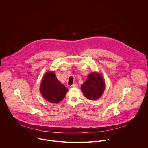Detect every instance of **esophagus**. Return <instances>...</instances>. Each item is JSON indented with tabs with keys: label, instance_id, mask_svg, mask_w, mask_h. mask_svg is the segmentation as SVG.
Instances as JSON below:
<instances>
[{
	"label": "esophagus",
	"instance_id": "esophagus-1",
	"mask_svg": "<svg viewBox=\"0 0 148 148\" xmlns=\"http://www.w3.org/2000/svg\"><path fill=\"white\" fill-rule=\"evenodd\" d=\"M78 87L77 83H74V84H73V85L70 86V87H71V88H73V87Z\"/></svg>",
	"mask_w": 148,
	"mask_h": 148
}]
</instances>
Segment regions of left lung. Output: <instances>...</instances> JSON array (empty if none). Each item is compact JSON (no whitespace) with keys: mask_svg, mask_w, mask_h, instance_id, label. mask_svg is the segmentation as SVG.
<instances>
[{"mask_svg":"<svg viewBox=\"0 0 148 148\" xmlns=\"http://www.w3.org/2000/svg\"><path fill=\"white\" fill-rule=\"evenodd\" d=\"M81 88L87 98L95 100L103 94L105 90V82L101 74L92 73L89 74Z\"/></svg>","mask_w":148,"mask_h":148,"instance_id":"8db88e82","label":"left lung"}]
</instances>
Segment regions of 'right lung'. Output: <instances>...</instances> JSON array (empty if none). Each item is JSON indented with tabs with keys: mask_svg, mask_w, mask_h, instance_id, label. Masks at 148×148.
I'll list each match as a JSON object with an SVG mask.
<instances>
[{
	"mask_svg": "<svg viewBox=\"0 0 148 148\" xmlns=\"http://www.w3.org/2000/svg\"><path fill=\"white\" fill-rule=\"evenodd\" d=\"M67 91L68 89L57 79L54 72L46 73L41 83L40 92L47 101L58 103L64 98Z\"/></svg>",
	"mask_w": 148,
	"mask_h": 148,
	"instance_id": "obj_1",
	"label": "right lung"
}]
</instances>
